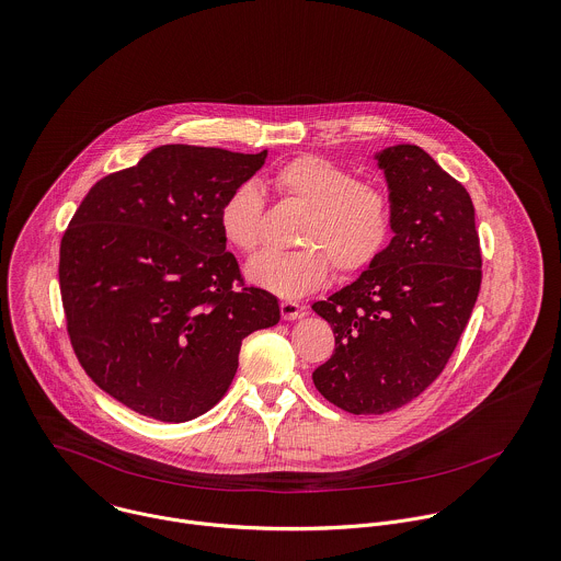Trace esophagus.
Wrapping results in <instances>:
<instances>
[{
	"instance_id": "34e87169",
	"label": "esophagus",
	"mask_w": 561,
	"mask_h": 561,
	"mask_svg": "<svg viewBox=\"0 0 561 561\" xmlns=\"http://www.w3.org/2000/svg\"><path fill=\"white\" fill-rule=\"evenodd\" d=\"M279 312H282L284 321H295V319H299L304 314V310H301V306L297 301H282L279 304Z\"/></svg>"
}]
</instances>
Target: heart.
I'll return each instance as SVG.
<instances>
[{
    "label": "heart",
    "mask_w": 561,
    "mask_h": 561,
    "mask_svg": "<svg viewBox=\"0 0 561 561\" xmlns=\"http://www.w3.org/2000/svg\"><path fill=\"white\" fill-rule=\"evenodd\" d=\"M282 202L304 210L295 229L297 249H268L247 264V277L279 297H301L319 288L332 266L340 277L373 266L386 251L394 213L388 191L317 153L297 156L268 180ZM225 240L240 253H253L264 236V197L255 184L236 186L221 204Z\"/></svg>",
    "instance_id": "obj_1"
}]
</instances>
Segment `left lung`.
Listing matches in <instances>:
<instances>
[{"instance_id":"obj_1","label":"left lung","mask_w":561,"mask_h":561,"mask_svg":"<svg viewBox=\"0 0 561 561\" xmlns=\"http://www.w3.org/2000/svg\"><path fill=\"white\" fill-rule=\"evenodd\" d=\"M392 240L351 286L317 301L336 337L317 390L348 414H386L445 370L481 288V247L468 191L421 147L383 149Z\"/></svg>"}]
</instances>
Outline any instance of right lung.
I'll return each mask as SVG.
<instances>
[{"label":"right lung","instance_id":"add662e5","mask_svg":"<svg viewBox=\"0 0 561 561\" xmlns=\"http://www.w3.org/2000/svg\"><path fill=\"white\" fill-rule=\"evenodd\" d=\"M266 151L162 145L102 178L60 242L67 334L87 375L125 408L184 423L221 401L242 340L279 321L225 251L219 210Z\"/></svg>","mask_w":561,"mask_h":561}]
</instances>
